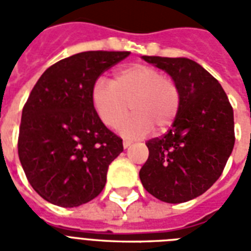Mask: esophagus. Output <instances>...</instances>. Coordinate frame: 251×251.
<instances>
[{
    "mask_svg": "<svg viewBox=\"0 0 251 251\" xmlns=\"http://www.w3.org/2000/svg\"><path fill=\"white\" fill-rule=\"evenodd\" d=\"M122 145H124V149H129L130 146L133 145V142H131V141H124V143H122Z\"/></svg>",
    "mask_w": 251,
    "mask_h": 251,
    "instance_id": "34e87169",
    "label": "esophagus"
}]
</instances>
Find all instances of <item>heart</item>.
Segmentation results:
<instances>
[{"label": "heart", "instance_id": "b5f03b06", "mask_svg": "<svg viewBox=\"0 0 251 251\" xmlns=\"http://www.w3.org/2000/svg\"><path fill=\"white\" fill-rule=\"evenodd\" d=\"M91 102L100 121L117 127L130 106L134 113L120 127L121 135L131 139L147 137L157 127L165 131L175 122L181 102V90L172 76L143 64L124 66L112 83L98 79L91 90Z\"/></svg>", "mask_w": 251, "mask_h": 251}]
</instances>
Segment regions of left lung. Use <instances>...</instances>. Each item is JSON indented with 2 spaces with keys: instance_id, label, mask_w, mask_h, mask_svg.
Wrapping results in <instances>:
<instances>
[{
  "instance_id": "obj_1",
  "label": "left lung",
  "mask_w": 251,
  "mask_h": 251,
  "mask_svg": "<svg viewBox=\"0 0 251 251\" xmlns=\"http://www.w3.org/2000/svg\"><path fill=\"white\" fill-rule=\"evenodd\" d=\"M142 58L177 82L181 102L168 133L146 143L150 153L139 178L146 190L163 202H187L222 176L234 146L233 109L220 83L195 61Z\"/></svg>"
}]
</instances>
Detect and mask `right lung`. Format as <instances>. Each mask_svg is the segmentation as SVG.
I'll use <instances>...</instances> for the list:
<instances>
[{"mask_svg":"<svg viewBox=\"0 0 251 251\" xmlns=\"http://www.w3.org/2000/svg\"><path fill=\"white\" fill-rule=\"evenodd\" d=\"M130 52H82L48 68L22 112L18 155L33 190L61 207H78L105 186L108 167L124 151L91 102L102 73Z\"/></svg>","mask_w":251,"mask_h":251,"instance_id":"add662e5","label":"right lung"}]
</instances>
